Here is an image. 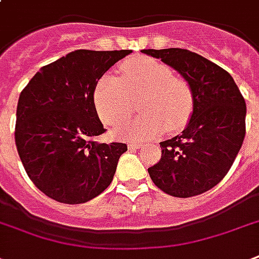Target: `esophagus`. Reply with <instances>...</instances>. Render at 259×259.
<instances>
[{
	"mask_svg": "<svg viewBox=\"0 0 259 259\" xmlns=\"http://www.w3.org/2000/svg\"><path fill=\"white\" fill-rule=\"evenodd\" d=\"M142 148L141 142H130L129 144V149H140Z\"/></svg>",
	"mask_w": 259,
	"mask_h": 259,
	"instance_id": "obj_1",
	"label": "esophagus"
}]
</instances>
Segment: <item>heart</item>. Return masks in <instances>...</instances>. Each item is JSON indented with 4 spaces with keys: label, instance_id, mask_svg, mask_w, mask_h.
Listing matches in <instances>:
<instances>
[{
    "label": "heart",
    "instance_id": "1",
    "mask_svg": "<svg viewBox=\"0 0 259 259\" xmlns=\"http://www.w3.org/2000/svg\"><path fill=\"white\" fill-rule=\"evenodd\" d=\"M140 98L141 115L115 125V137L145 140L183 129L193 111V93L185 79L173 75L164 63L152 58L129 59L119 67V79L103 75L94 89V105L102 121L114 125L136 109Z\"/></svg>",
    "mask_w": 259,
    "mask_h": 259
}]
</instances>
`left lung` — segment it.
<instances>
[{
  "label": "left lung",
  "mask_w": 259,
  "mask_h": 259,
  "mask_svg": "<svg viewBox=\"0 0 259 259\" xmlns=\"http://www.w3.org/2000/svg\"><path fill=\"white\" fill-rule=\"evenodd\" d=\"M161 59L189 83L193 111L181 134L160 142L161 158L148 168L158 188L191 197L213 188L227 175L246 133V103L233 76L200 55L181 48L142 50Z\"/></svg>",
  "instance_id": "left-lung-1"
}]
</instances>
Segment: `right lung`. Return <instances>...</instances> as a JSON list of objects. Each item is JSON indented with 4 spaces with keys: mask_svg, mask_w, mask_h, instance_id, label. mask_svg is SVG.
<instances>
[{
    "mask_svg": "<svg viewBox=\"0 0 259 259\" xmlns=\"http://www.w3.org/2000/svg\"><path fill=\"white\" fill-rule=\"evenodd\" d=\"M130 50H78L44 66L21 91L14 140L26 175L47 196L80 204L113 181L126 144H99L98 80Z\"/></svg>",
    "mask_w": 259,
    "mask_h": 259,
    "instance_id": "1",
    "label": "right lung"
}]
</instances>
